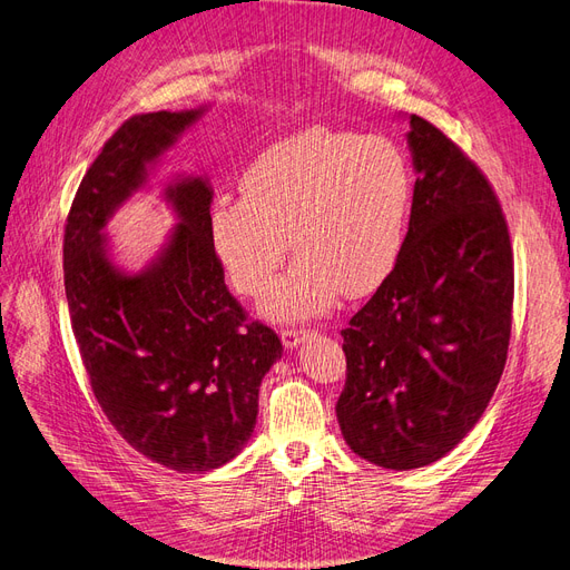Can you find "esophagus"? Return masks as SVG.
I'll use <instances>...</instances> for the list:
<instances>
[{"mask_svg":"<svg viewBox=\"0 0 570 570\" xmlns=\"http://www.w3.org/2000/svg\"><path fill=\"white\" fill-rule=\"evenodd\" d=\"M308 337V331H304V327H287V331L281 333V340L287 350H295L299 347V344Z\"/></svg>","mask_w":570,"mask_h":570,"instance_id":"obj_1","label":"esophagus"}]
</instances>
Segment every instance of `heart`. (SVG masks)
Listing matches in <instances>:
<instances>
[{
  "instance_id": "b5f03b06",
  "label": "heart",
  "mask_w": 570,
  "mask_h": 570,
  "mask_svg": "<svg viewBox=\"0 0 570 570\" xmlns=\"http://www.w3.org/2000/svg\"><path fill=\"white\" fill-rule=\"evenodd\" d=\"M239 199H218L209 233L233 287L262 295L292 247L299 252L264 297L273 321L314 318L342 289L364 297L404 254L413 199L406 154L387 137L314 126L266 147L239 178Z\"/></svg>"
}]
</instances>
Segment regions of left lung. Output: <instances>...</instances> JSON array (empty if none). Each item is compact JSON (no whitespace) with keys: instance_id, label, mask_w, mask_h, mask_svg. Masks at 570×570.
Returning <instances> with one entry per match:
<instances>
[{"instance_id":"obj_1","label":"left lung","mask_w":570,"mask_h":570,"mask_svg":"<svg viewBox=\"0 0 570 570\" xmlns=\"http://www.w3.org/2000/svg\"><path fill=\"white\" fill-rule=\"evenodd\" d=\"M406 142L416 199L404 254L344 327L335 413L352 452L392 471L450 454L488 409L507 364L513 249L482 170L421 116Z\"/></svg>"}]
</instances>
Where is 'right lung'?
I'll use <instances>...</instances> for the list:
<instances>
[{
    "instance_id": "add662e5",
    "label": "right lung",
    "mask_w": 570,
    "mask_h": 570,
    "mask_svg": "<svg viewBox=\"0 0 570 570\" xmlns=\"http://www.w3.org/2000/svg\"><path fill=\"white\" fill-rule=\"evenodd\" d=\"M206 109L128 118L85 174L63 235L73 335L101 411L135 452L170 471H212L254 433L258 387L283 356L268 325L228 292L209 233L214 189L180 176L164 189L178 223L137 273L109 254V218Z\"/></svg>"
}]
</instances>
